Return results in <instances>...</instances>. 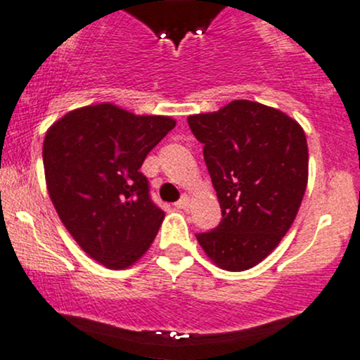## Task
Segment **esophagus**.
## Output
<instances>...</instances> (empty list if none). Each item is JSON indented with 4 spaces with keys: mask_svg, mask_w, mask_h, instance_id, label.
<instances>
[{
    "mask_svg": "<svg viewBox=\"0 0 360 360\" xmlns=\"http://www.w3.org/2000/svg\"><path fill=\"white\" fill-rule=\"evenodd\" d=\"M189 205H191V201H189L188 196H183V198H181L179 201H177L176 207H177V208H181V210H188Z\"/></svg>",
    "mask_w": 360,
    "mask_h": 360,
    "instance_id": "1",
    "label": "esophagus"
}]
</instances>
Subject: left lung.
<instances>
[{
    "label": "left lung",
    "mask_w": 360,
    "mask_h": 360,
    "mask_svg": "<svg viewBox=\"0 0 360 360\" xmlns=\"http://www.w3.org/2000/svg\"><path fill=\"white\" fill-rule=\"evenodd\" d=\"M217 191L222 220L196 236L219 268L244 271L262 263L294 224L307 186L306 133L282 110L232 101L188 117Z\"/></svg>",
    "instance_id": "1"
}]
</instances>
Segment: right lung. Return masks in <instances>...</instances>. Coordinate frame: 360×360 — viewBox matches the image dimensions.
<instances>
[{
    "label": "right lung",
    "instance_id": "obj_1",
    "mask_svg": "<svg viewBox=\"0 0 360 360\" xmlns=\"http://www.w3.org/2000/svg\"><path fill=\"white\" fill-rule=\"evenodd\" d=\"M176 126L117 105H85L59 117L44 138L49 198L71 238L110 270L133 266L152 246L164 212L140 172L148 152Z\"/></svg>",
    "mask_w": 360,
    "mask_h": 360
}]
</instances>
